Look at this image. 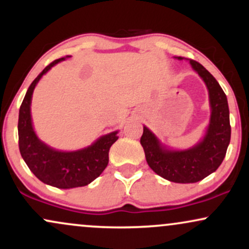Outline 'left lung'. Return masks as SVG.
Returning <instances> with one entry per match:
<instances>
[{
    "label": "left lung",
    "instance_id": "left-lung-1",
    "mask_svg": "<svg viewBox=\"0 0 249 249\" xmlns=\"http://www.w3.org/2000/svg\"><path fill=\"white\" fill-rule=\"evenodd\" d=\"M190 63L205 82L210 95L211 119L204 139L188 150L173 151L162 146L146 126L141 138L148 166L164 179L179 184L200 181L216 171L231 141L230 110L224 90L200 63L193 59Z\"/></svg>",
    "mask_w": 249,
    "mask_h": 249
}]
</instances>
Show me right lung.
Returning <instances> with one entry per match:
<instances>
[{
    "mask_svg": "<svg viewBox=\"0 0 249 249\" xmlns=\"http://www.w3.org/2000/svg\"><path fill=\"white\" fill-rule=\"evenodd\" d=\"M64 59L63 57L50 63L28 89L19 107L18 147L25 164L41 181L57 188H73L87 186L101 176L108 164L111 145L118 139V131L105 134L90 146L72 152L53 150L39 141L34 131L30 115L34 89L44 73Z\"/></svg>",
    "mask_w": 249,
    "mask_h": 249,
    "instance_id": "1",
    "label": "right lung"
}]
</instances>
